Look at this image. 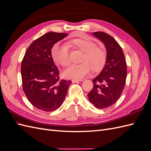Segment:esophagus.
<instances>
[{"mask_svg":"<svg viewBox=\"0 0 151 151\" xmlns=\"http://www.w3.org/2000/svg\"><path fill=\"white\" fill-rule=\"evenodd\" d=\"M83 81L82 79H72V82L73 83H78V82H81Z\"/></svg>","mask_w":151,"mask_h":151,"instance_id":"obj_1","label":"esophagus"}]
</instances>
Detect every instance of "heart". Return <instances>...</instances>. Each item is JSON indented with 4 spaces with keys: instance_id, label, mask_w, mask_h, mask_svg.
<instances>
[{
    "instance_id": "obj_1",
    "label": "heart",
    "mask_w": 151,
    "mask_h": 151,
    "mask_svg": "<svg viewBox=\"0 0 151 151\" xmlns=\"http://www.w3.org/2000/svg\"><path fill=\"white\" fill-rule=\"evenodd\" d=\"M65 44L57 43L52 49V55L54 62L62 66L70 62V52L68 47L80 50L84 52L81 64H72L63 70V76L68 79H81L91 70H101L106 61L104 51L97 47L95 42L88 38H76L68 41Z\"/></svg>"
}]
</instances>
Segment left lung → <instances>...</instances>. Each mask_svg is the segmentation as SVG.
Here are the masks:
<instances>
[{"label": "left lung", "instance_id": "obj_1", "mask_svg": "<svg viewBox=\"0 0 151 151\" xmlns=\"http://www.w3.org/2000/svg\"><path fill=\"white\" fill-rule=\"evenodd\" d=\"M93 35L104 44L107 57L103 70L93 80V88L88 96L96 108L104 109L120 97L126 83L127 63L122 47L111 36L103 31Z\"/></svg>", "mask_w": 151, "mask_h": 151}]
</instances>
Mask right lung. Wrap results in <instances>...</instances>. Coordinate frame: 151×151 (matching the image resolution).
I'll return each instance as SVG.
<instances>
[{
	"label": "right lung",
	"mask_w": 151,
	"mask_h": 151,
	"mask_svg": "<svg viewBox=\"0 0 151 151\" xmlns=\"http://www.w3.org/2000/svg\"><path fill=\"white\" fill-rule=\"evenodd\" d=\"M67 36L49 32L35 40L21 62L22 89L29 101L41 110L53 111L63 102L72 82L60 79L52 57L55 43Z\"/></svg>",
	"instance_id": "obj_1"
}]
</instances>
